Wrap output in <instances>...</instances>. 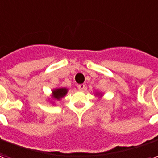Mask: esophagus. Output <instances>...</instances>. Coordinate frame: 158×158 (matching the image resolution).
Listing matches in <instances>:
<instances>
[{
  "mask_svg": "<svg viewBox=\"0 0 158 158\" xmlns=\"http://www.w3.org/2000/svg\"><path fill=\"white\" fill-rule=\"evenodd\" d=\"M78 89H79V90H81V91H83V90L85 89V85L84 84L79 85H78Z\"/></svg>",
  "mask_w": 158,
  "mask_h": 158,
  "instance_id": "1",
  "label": "esophagus"
}]
</instances>
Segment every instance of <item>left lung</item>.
Masks as SVG:
<instances>
[{
	"label": "left lung",
	"instance_id": "left-lung-1",
	"mask_svg": "<svg viewBox=\"0 0 158 158\" xmlns=\"http://www.w3.org/2000/svg\"><path fill=\"white\" fill-rule=\"evenodd\" d=\"M95 96H97L98 98H102V96H103V93H102V92H96V93H95Z\"/></svg>",
	"mask_w": 158,
	"mask_h": 158
}]
</instances>
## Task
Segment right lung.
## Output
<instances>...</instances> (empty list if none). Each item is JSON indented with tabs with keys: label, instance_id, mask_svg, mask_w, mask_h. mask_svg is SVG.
I'll list each match as a JSON object with an SVG mask.
<instances>
[{
	"label": "right lung",
	"instance_id": "add662e5",
	"mask_svg": "<svg viewBox=\"0 0 158 158\" xmlns=\"http://www.w3.org/2000/svg\"><path fill=\"white\" fill-rule=\"evenodd\" d=\"M68 89L66 87H56L54 88L51 91V98H49L50 103L53 105L56 104V101H60L62 98L68 94Z\"/></svg>",
	"mask_w": 158,
	"mask_h": 158
}]
</instances>
